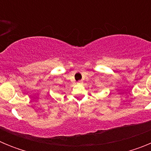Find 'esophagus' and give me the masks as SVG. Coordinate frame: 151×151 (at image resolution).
Here are the masks:
<instances>
[{"label":"esophagus","instance_id":"obj_1","mask_svg":"<svg viewBox=\"0 0 151 151\" xmlns=\"http://www.w3.org/2000/svg\"><path fill=\"white\" fill-rule=\"evenodd\" d=\"M78 84H79V85H81V84L83 83V82H82V80H80V81H78V82H77Z\"/></svg>","mask_w":151,"mask_h":151}]
</instances>
